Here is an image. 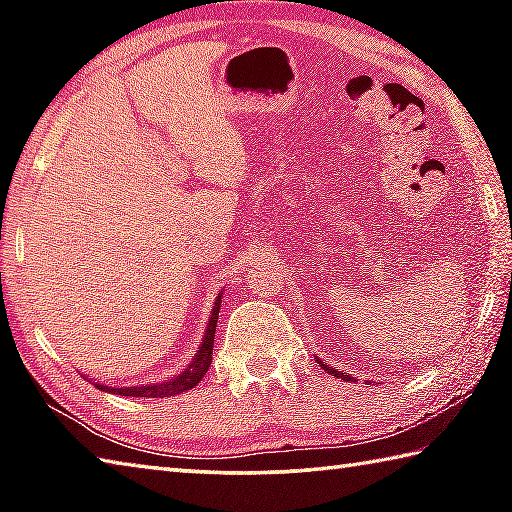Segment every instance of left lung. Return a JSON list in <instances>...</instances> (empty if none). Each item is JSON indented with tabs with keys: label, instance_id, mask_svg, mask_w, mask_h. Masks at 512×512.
<instances>
[{
	"label": "left lung",
	"instance_id": "8db88e82",
	"mask_svg": "<svg viewBox=\"0 0 512 512\" xmlns=\"http://www.w3.org/2000/svg\"><path fill=\"white\" fill-rule=\"evenodd\" d=\"M316 361H318V366H320V368H323V370H327V372H329V375H334V377H341V379H345V381H350V379H352L350 375H345V372H339V370L329 368L325 361H320V359H316Z\"/></svg>",
	"mask_w": 512,
	"mask_h": 512
}]
</instances>
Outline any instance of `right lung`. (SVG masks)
I'll use <instances>...</instances> for the list:
<instances>
[{
  "label": "right lung",
  "mask_w": 512,
  "mask_h": 512,
  "mask_svg": "<svg viewBox=\"0 0 512 512\" xmlns=\"http://www.w3.org/2000/svg\"><path fill=\"white\" fill-rule=\"evenodd\" d=\"M219 307H221V293L216 296V302L212 307V316H210V320H207V329L203 334V341H201V345H198L194 359L189 361L187 368H183V372H178V375H173L171 379L160 381V384H140V386L117 388V386L99 384L97 379H92V384L97 386L99 391L124 395V397H173L178 393L189 391V388H194L198 381L205 377V372L212 363L214 332H216V323H219Z\"/></svg>",
  "instance_id": "right-lung-1"
}]
</instances>
